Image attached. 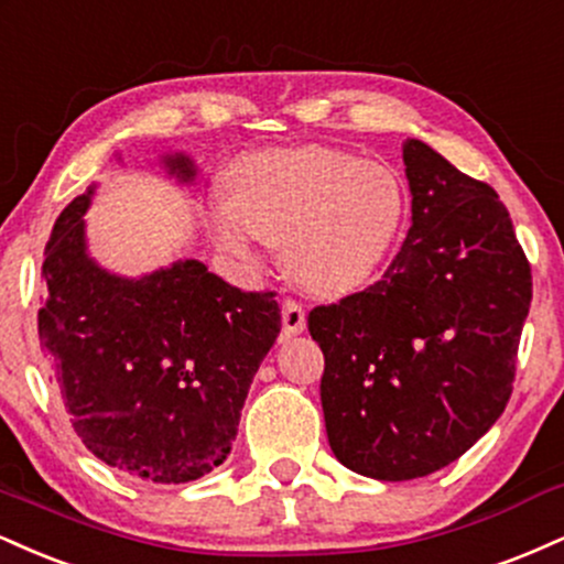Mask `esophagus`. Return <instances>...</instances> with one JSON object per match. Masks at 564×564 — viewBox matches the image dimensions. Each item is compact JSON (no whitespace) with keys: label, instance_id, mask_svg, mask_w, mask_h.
I'll return each instance as SVG.
<instances>
[{"label":"esophagus","instance_id":"34e87169","mask_svg":"<svg viewBox=\"0 0 564 564\" xmlns=\"http://www.w3.org/2000/svg\"><path fill=\"white\" fill-rule=\"evenodd\" d=\"M306 329V314H303V306L295 301L282 303V333L284 335H301Z\"/></svg>","mask_w":564,"mask_h":564}]
</instances>
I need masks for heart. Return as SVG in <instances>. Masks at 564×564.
<instances>
[{
    "instance_id": "obj_1",
    "label": "heart",
    "mask_w": 564,
    "mask_h": 564,
    "mask_svg": "<svg viewBox=\"0 0 564 564\" xmlns=\"http://www.w3.org/2000/svg\"><path fill=\"white\" fill-rule=\"evenodd\" d=\"M231 200L214 210V237L237 258L253 240L282 248L284 274L311 295L356 293L399 242L409 192L393 165L306 144L245 155L229 174Z\"/></svg>"
}]
</instances>
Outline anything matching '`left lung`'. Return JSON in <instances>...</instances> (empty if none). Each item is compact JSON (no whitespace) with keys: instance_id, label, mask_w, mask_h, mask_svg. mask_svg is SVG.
I'll list each match as a JSON object with an SVG mask.
<instances>
[{"instance_id":"8db88e82","label":"left lung","mask_w":564,"mask_h":564,"mask_svg":"<svg viewBox=\"0 0 564 564\" xmlns=\"http://www.w3.org/2000/svg\"><path fill=\"white\" fill-rule=\"evenodd\" d=\"M403 165L412 227L401 253L372 288L308 314L329 448L388 482L452 465L494 427L533 297L499 195L420 139L403 144Z\"/></svg>"}]
</instances>
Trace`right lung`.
Wrapping results in <instances>:
<instances>
[{
    "mask_svg": "<svg viewBox=\"0 0 564 564\" xmlns=\"http://www.w3.org/2000/svg\"><path fill=\"white\" fill-rule=\"evenodd\" d=\"M161 165L178 184L197 176L187 152H165ZM95 192L59 214L44 250L39 343L50 380L105 465L144 482L197 480L231 452L250 382L282 329L280 306L197 258L142 276L99 267L84 218Z\"/></svg>",
    "mask_w": 564,
    "mask_h": 564,
    "instance_id": "obj_1",
    "label": "right lung"
}]
</instances>
